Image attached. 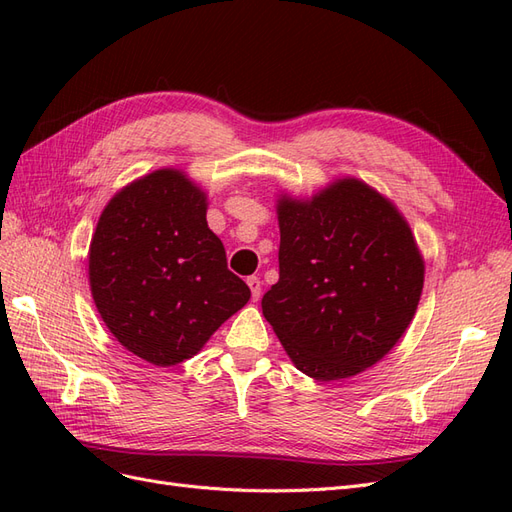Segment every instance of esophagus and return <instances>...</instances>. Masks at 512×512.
<instances>
[{"label":"esophagus","mask_w":512,"mask_h":512,"mask_svg":"<svg viewBox=\"0 0 512 512\" xmlns=\"http://www.w3.org/2000/svg\"><path fill=\"white\" fill-rule=\"evenodd\" d=\"M247 286H250V290H252V299L258 301L260 299V290H262V282L258 280L256 275H252V277H247Z\"/></svg>","instance_id":"obj_1"}]
</instances>
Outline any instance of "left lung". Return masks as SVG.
I'll use <instances>...</instances> for the list:
<instances>
[{
    "instance_id": "8db88e82",
    "label": "left lung",
    "mask_w": 512,
    "mask_h": 512,
    "mask_svg": "<svg viewBox=\"0 0 512 512\" xmlns=\"http://www.w3.org/2000/svg\"><path fill=\"white\" fill-rule=\"evenodd\" d=\"M275 209L280 280L262 314L305 376L361 374L391 352L421 301L425 260L410 224L356 177L309 198L280 194Z\"/></svg>"
}]
</instances>
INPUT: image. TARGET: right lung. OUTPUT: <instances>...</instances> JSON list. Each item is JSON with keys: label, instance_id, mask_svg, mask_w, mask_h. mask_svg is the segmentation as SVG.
<instances>
[{"label": "right lung", "instance_id": "right-lung-1", "mask_svg": "<svg viewBox=\"0 0 512 512\" xmlns=\"http://www.w3.org/2000/svg\"><path fill=\"white\" fill-rule=\"evenodd\" d=\"M207 192L158 168L108 200L89 245V288L117 342L170 367L200 352L250 301L207 224Z\"/></svg>", "mask_w": 512, "mask_h": 512}]
</instances>
